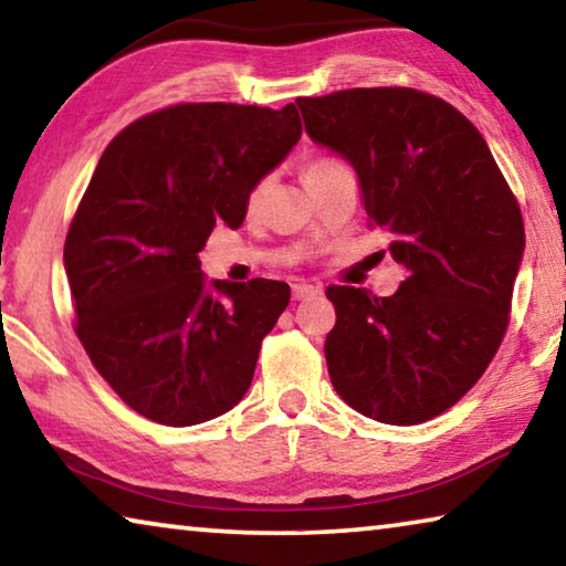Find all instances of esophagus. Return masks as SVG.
<instances>
[{
	"instance_id": "esophagus-1",
	"label": "esophagus",
	"mask_w": 566,
	"mask_h": 566,
	"mask_svg": "<svg viewBox=\"0 0 566 566\" xmlns=\"http://www.w3.org/2000/svg\"><path fill=\"white\" fill-rule=\"evenodd\" d=\"M322 290L319 286H314V284H294L292 286V296L296 302H302V300H312V296H317Z\"/></svg>"
}]
</instances>
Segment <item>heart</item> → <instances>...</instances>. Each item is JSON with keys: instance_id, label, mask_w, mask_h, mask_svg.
Returning <instances> with one entry per match:
<instances>
[{"instance_id": "obj_1", "label": "heart", "mask_w": 566, "mask_h": 566, "mask_svg": "<svg viewBox=\"0 0 566 566\" xmlns=\"http://www.w3.org/2000/svg\"><path fill=\"white\" fill-rule=\"evenodd\" d=\"M339 167H342V165H339L337 159H327V157L314 159V161H310V167H306L304 179L319 177V175H324V171H332V169H339ZM260 195H262V185L252 191V202H256V199H260Z\"/></svg>"}]
</instances>
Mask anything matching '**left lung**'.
Wrapping results in <instances>:
<instances>
[{
    "label": "left lung",
    "mask_w": 566,
    "mask_h": 566,
    "mask_svg": "<svg viewBox=\"0 0 566 566\" xmlns=\"http://www.w3.org/2000/svg\"><path fill=\"white\" fill-rule=\"evenodd\" d=\"M314 145L357 171L369 224L407 280L391 296L329 286L324 354L337 395L385 424L454 407L490 367L524 256L520 205L482 134L407 87L296 99Z\"/></svg>",
    "instance_id": "obj_1"
}]
</instances>
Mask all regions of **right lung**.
Masks as SVG:
<instances>
[{
  "instance_id": "1",
  "label": "right lung",
  "mask_w": 566,
  "mask_h": 566,
  "mask_svg": "<svg viewBox=\"0 0 566 566\" xmlns=\"http://www.w3.org/2000/svg\"><path fill=\"white\" fill-rule=\"evenodd\" d=\"M302 137L294 104H177L104 149L64 242L76 337L142 417L191 427L252 385L290 284L209 282L199 252L239 229L249 195Z\"/></svg>"
}]
</instances>
